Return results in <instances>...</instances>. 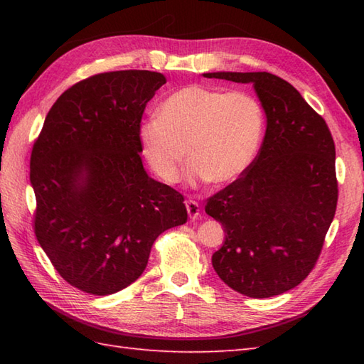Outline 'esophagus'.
Instances as JSON below:
<instances>
[{
  "mask_svg": "<svg viewBox=\"0 0 364 364\" xmlns=\"http://www.w3.org/2000/svg\"><path fill=\"white\" fill-rule=\"evenodd\" d=\"M186 210H188V214H189L191 219H197L200 215V206H198L196 200H188Z\"/></svg>",
  "mask_w": 364,
  "mask_h": 364,
  "instance_id": "obj_1",
  "label": "esophagus"
}]
</instances>
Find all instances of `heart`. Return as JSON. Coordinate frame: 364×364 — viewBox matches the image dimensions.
I'll return each instance as SVG.
<instances>
[{
	"label": "heart",
	"instance_id": "heart-1",
	"mask_svg": "<svg viewBox=\"0 0 364 364\" xmlns=\"http://www.w3.org/2000/svg\"><path fill=\"white\" fill-rule=\"evenodd\" d=\"M262 128L264 114L250 94L189 84L170 94L137 136L144 158L164 183L178 181L189 154L191 184H228L250 167Z\"/></svg>",
	"mask_w": 364,
	"mask_h": 364
}]
</instances>
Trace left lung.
Masks as SVG:
<instances>
[{
    "instance_id": "left-lung-1",
    "label": "left lung",
    "mask_w": 364,
    "mask_h": 364,
    "mask_svg": "<svg viewBox=\"0 0 364 364\" xmlns=\"http://www.w3.org/2000/svg\"><path fill=\"white\" fill-rule=\"evenodd\" d=\"M203 76L253 84L267 122L250 167L206 202V214L225 231L213 267L247 297L278 296L311 272L335 218L333 137L299 90L272 73Z\"/></svg>"
}]
</instances>
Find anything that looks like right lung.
<instances>
[{"label": "right lung", "instance_id": "1", "mask_svg": "<svg viewBox=\"0 0 364 364\" xmlns=\"http://www.w3.org/2000/svg\"><path fill=\"white\" fill-rule=\"evenodd\" d=\"M162 84L149 70L76 82L51 106L31 153L37 241L67 283L94 296L136 282L156 237L188 220L183 196L141 159L137 131Z\"/></svg>", "mask_w": 364, "mask_h": 364}]
</instances>
